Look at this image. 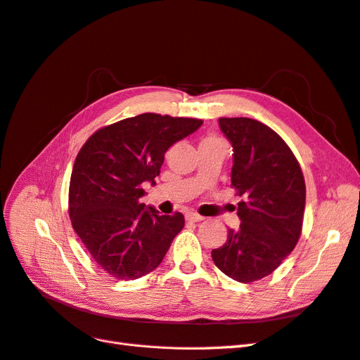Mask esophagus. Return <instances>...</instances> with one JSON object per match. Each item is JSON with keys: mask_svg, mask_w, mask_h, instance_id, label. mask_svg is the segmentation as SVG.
Wrapping results in <instances>:
<instances>
[{"mask_svg": "<svg viewBox=\"0 0 360 360\" xmlns=\"http://www.w3.org/2000/svg\"><path fill=\"white\" fill-rule=\"evenodd\" d=\"M186 219H188L189 222H201V221H204V217L200 216L198 213L189 212V213H186Z\"/></svg>", "mask_w": 360, "mask_h": 360, "instance_id": "obj_1", "label": "esophagus"}]
</instances>
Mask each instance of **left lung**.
<instances>
[{
  "mask_svg": "<svg viewBox=\"0 0 360 360\" xmlns=\"http://www.w3.org/2000/svg\"><path fill=\"white\" fill-rule=\"evenodd\" d=\"M233 146L231 186L240 228L212 250L216 267L237 282L270 275L297 245L304 212V179L296 156L275 130L252 118H219Z\"/></svg>",
  "mask_w": 360,
  "mask_h": 360,
  "instance_id": "obj_1",
  "label": "left lung"
}]
</instances>
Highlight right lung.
<instances>
[{"label":"right lung","mask_w":360,"mask_h":360,"mask_svg":"<svg viewBox=\"0 0 360 360\" xmlns=\"http://www.w3.org/2000/svg\"><path fill=\"white\" fill-rule=\"evenodd\" d=\"M202 120L139 114L94 132L72 169L69 214L73 230L106 274L138 279L153 271L184 226L181 213L159 214L141 202L167 150Z\"/></svg>","instance_id":"1"}]
</instances>
